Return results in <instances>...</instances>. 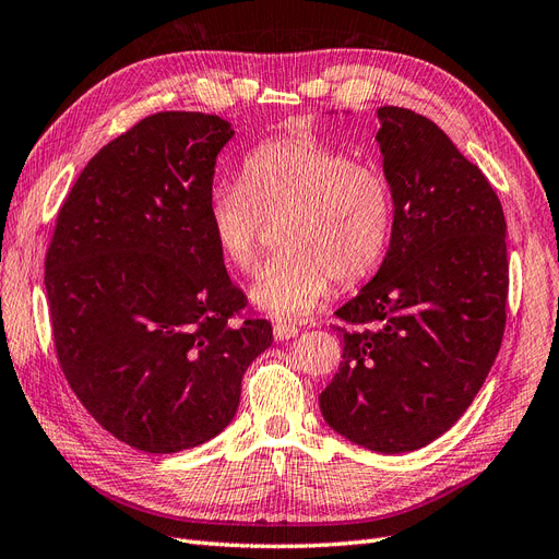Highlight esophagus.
Listing matches in <instances>:
<instances>
[{"label": "esophagus", "instance_id": "34e87169", "mask_svg": "<svg viewBox=\"0 0 559 559\" xmlns=\"http://www.w3.org/2000/svg\"><path fill=\"white\" fill-rule=\"evenodd\" d=\"M298 326L296 324H289V321H277V324L273 326V335L275 341H289V337L298 335Z\"/></svg>", "mask_w": 559, "mask_h": 559}]
</instances>
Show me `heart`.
Masks as SVG:
<instances>
[{
    "instance_id": "b5f03b06",
    "label": "heart",
    "mask_w": 559,
    "mask_h": 559,
    "mask_svg": "<svg viewBox=\"0 0 559 559\" xmlns=\"http://www.w3.org/2000/svg\"><path fill=\"white\" fill-rule=\"evenodd\" d=\"M205 216L218 257L240 275L259 265L263 222L284 218L286 251L261 270L249 298L273 317H306L333 280L354 284L378 267L392 242L394 200L378 167L314 138H282L249 151L238 186L214 189Z\"/></svg>"
}]
</instances>
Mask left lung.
<instances>
[{
	"label": "left lung",
	"instance_id": "1",
	"mask_svg": "<svg viewBox=\"0 0 559 559\" xmlns=\"http://www.w3.org/2000/svg\"><path fill=\"white\" fill-rule=\"evenodd\" d=\"M378 121L392 242L335 312L343 361L319 411L347 441L401 454L443 436L480 392L501 347L509 259L501 202L480 167L427 116L380 107Z\"/></svg>",
	"mask_w": 559,
	"mask_h": 559
}]
</instances>
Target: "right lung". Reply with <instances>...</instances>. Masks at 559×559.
Returning <instances> with one entry per match:
<instances>
[{
	"label": "right lung",
	"mask_w": 559,
	"mask_h": 559,
	"mask_svg": "<svg viewBox=\"0 0 559 559\" xmlns=\"http://www.w3.org/2000/svg\"><path fill=\"white\" fill-rule=\"evenodd\" d=\"M235 130L160 111L83 167L46 253L53 343L72 392L118 441L170 454L235 417L267 319L233 321V286L207 228L216 156Z\"/></svg>",
	"instance_id": "add662e5"
}]
</instances>
